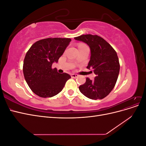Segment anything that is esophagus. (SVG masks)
<instances>
[{"mask_svg":"<svg viewBox=\"0 0 146 146\" xmlns=\"http://www.w3.org/2000/svg\"><path fill=\"white\" fill-rule=\"evenodd\" d=\"M70 76H71V77H72V78H77L78 77V75L76 74H72Z\"/></svg>","mask_w":146,"mask_h":146,"instance_id":"1","label":"esophagus"}]
</instances>
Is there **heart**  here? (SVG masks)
I'll return each mask as SVG.
<instances>
[{"label": "heart", "instance_id": "obj_1", "mask_svg": "<svg viewBox=\"0 0 146 146\" xmlns=\"http://www.w3.org/2000/svg\"><path fill=\"white\" fill-rule=\"evenodd\" d=\"M83 46H86V45L83 44H79L78 46V48H80V47H83Z\"/></svg>", "mask_w": 146, "mask_h": 146}]
</instances>
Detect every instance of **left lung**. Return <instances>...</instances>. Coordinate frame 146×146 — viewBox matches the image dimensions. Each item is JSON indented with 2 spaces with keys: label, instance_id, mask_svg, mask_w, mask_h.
I'll list each match as a JSON object with an SVG mask.
<instances>
[{
  "label": "left lung",
  "instance_id": "obj_1",
  "mask_svg": "<svg viewBox=\"0 0 146 146\" xmlns=\"http://www.w3.org/2000/svg\"><path fill=\"white\" fill-rule=\"evenodd\" d=\"M75 39L86 43L91 49V58L88 69H93L97 76L79 86V90L91 99H102L107 96L116 85L120 64L115 50L104 38L92 35H83Z\"/></svg>",
  "mask_w": 146,
  "mask_h": 146
}]
</instances>
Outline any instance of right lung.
Here are the masks:
<instances>
[{
    "instance_id": "right-lung-1",
    "label": "right lung",
    "mask_w": 146,
    "mask_h": 146,
    "mask_svg": "<svg viewBox=\"0 0 146 146\" xmlns=\"http://www.w3.org/2000/svg\"><path fill=\"white\" fill-rule=\"evenodd\" d=\"M70 38H48L35 42L26 53L23 64L25 81L35 94L41 98H51L63 89L70 78L67 73L59 74L52 69L54 62H58Z\"/></svg>"
}]
</instances>
